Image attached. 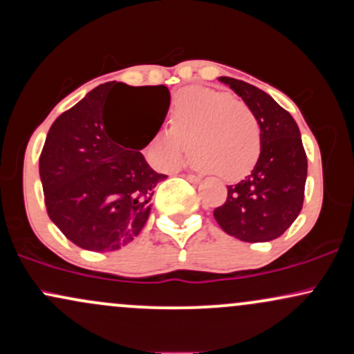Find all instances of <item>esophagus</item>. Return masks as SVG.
<instances>
[{"mask_svg":"<svg viewBox=\"0 0 354 354\" xmlns=\"http://www.w3.org/2000/svg\"><path fill=\"white\" fill-rule=\"evenodd\" d=\"M181 176L186 178L189 183H193V185H198V183L201 181L200 176H196V174H191V173H185V174H181Z\"/></svg>","mask_w":354,"mask_h":354,"instance_id":"esophagus-1","label":"esophagus"}]
</instances>
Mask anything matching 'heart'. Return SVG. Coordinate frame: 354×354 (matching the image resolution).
<instances>
[{"label":"heart","instance_id":"obj_1","mask_svg":"<svg viewBox=\"0 0 354 354\" xmlns=\"http://www.w3.org/2000/svg\"><path fill=\"white\" fill-rule=\"evenodd\" d=\"M169 126L148 145L153 163L165 169L181 163L189 140L193 163L228 181L246 176L261 151L259 123L251 108L216 89L193 86L176 93Z\"/></svg>","mask_w":354,"mask_h":354}]
</instances>
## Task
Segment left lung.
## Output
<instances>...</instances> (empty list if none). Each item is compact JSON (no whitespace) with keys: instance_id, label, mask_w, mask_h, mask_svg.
Masks as SVG:
<instances>
[{"instance_id":"8db88e82","label":"left lung","mask_w":354,"mask_h":354,"mask_svg":"<svg viewBox=\"0 0 354 354\" xmlns=\"http://www.w3.org/2000/svg\"><path fill=\"white\" fill-rule=\"evenodd\" d=\"M254 113L261 151L253 171L228 186V196L213 211L225 233L248 243L279 238L303 208L308 160L293 116L263 89L221 76Z\"/></svg>"}]
</instances>
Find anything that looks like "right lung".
<instances>
[{
    "instance_id": "obj_1",
    "label": "right lung",
    "mask_w": 354,
    "mask_h": 354,
    "mask_svg": "<svg viewBox=\"0 0 354 354\" xmlns=\"http://www.w3.org/2000/svg\"><path fill=\"white\" fill-rule=\"evenodd\" d=\"M121 99L129 117L122 133L112 128L111 104ZM169 91L158 86L100 84L80 103L56 118L48 131L39 178L48 216L76 246L115 251L143 230L151 209L156 173L140 151L163 124Z\"/></svg>"
}]
</instances>
